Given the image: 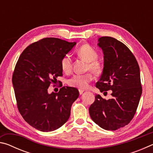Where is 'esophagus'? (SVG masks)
<instances>
[{"mask_svg": "<svg viewBox=\"0 0 153 153\" xmlns=\"http://www.w3.org/2000/svg\"><path fill=\"white\" fill-rule=\"evenodd\" d=\"M84 90H79V94H80V95L82 94L83 93H84Z\"/></svg>", "mask_w": 153, "mask_h": 153, "instance_id": "1", "label": "esophagus"}]
</instances>
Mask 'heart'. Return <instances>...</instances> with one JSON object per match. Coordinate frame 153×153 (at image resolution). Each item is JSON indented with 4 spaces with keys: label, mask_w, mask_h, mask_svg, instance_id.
<instances>
[{
    "label": "heart",
    "mask_w": 153,
    "mask_h": 153,
    "mask_svg": "<svg viewBox=\"0 0 153 153\" xmlns=\"http://www.w3.org/2000/svg\"><path fill=\"white\" fill-rule=\"evenodd\" d=\"M77 56L87 63L86 70H90L96 75H98L102 71L101 62L97 59L98 53L91 46L84 44L77 49ZM61 67L65 74H68L72 70V60L69 55L65 56L61 61ZM93 79L91 73L84 75H75L68 80V84L71 87L79 89H86Z\"/></svg>",
    "instance_id": "b5f03b06"
}]
</instances>
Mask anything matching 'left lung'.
<instances>
[{
    "mask_svg": "<svg viewBox=\"0 0 153 153\" xmlns=\"http://www.w3.org/2000/svg\"><path fill=\"white\" fill-rule=\"evenodd\" d=\"M98 42L104 67L96 87L101 92L112 90V98L105 100L96 95L89 113L100 128L113 131L128 125L135 115L142 94L140 72L135 56L124 44L108 36Z\"/></svg>",
    "mask_w": 153,
    "mask_h": 153,
    "instance_id": "8db88e82",
    "label": "left lung"
}]
</instances>
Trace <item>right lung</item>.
<instances>
[{"mask_svg": "<svg viewBox=\"0 0 153 153\" xmlns=\"http://www.w3.org/2000/svg\"><path fill=\"white\" fill-rule=\"evenodd\" d=\"M76 45L43 38L28 46L18 59L12 78L17 107L25 121L38 130H56L69 120L78 90L63 86L59 92L49 94L48 88L62 76L61 61Z\"/></svg>", "mask_w": 153, "mask_h": 153, "instance_id": "obj_1", "label": "right lung"}]
</instances>
